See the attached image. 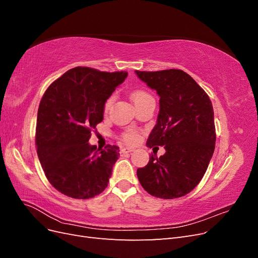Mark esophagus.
Listing matches in <instances>:
<instances>
[{"label":"esophagus","instance_id":"1","mask_svg":"<svg viewBox=\"0 0 258 258\" xmlns=\"http://www.w3.org/2000/svg\"><path fill=\"white\" fill-rule=\"evenodd\" d=\"M131 152H134V150H132L131 147H123V148H121V150H120V154H122V155L129 154Z\"/></svg>","mask_w":258,"mask_h":258}]
</instances>
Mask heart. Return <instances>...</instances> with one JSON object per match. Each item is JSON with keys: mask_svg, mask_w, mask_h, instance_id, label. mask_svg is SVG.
Wrapping results in <instances>:
<instances>
[{"mask_svg": "<svg viewBox=\"0 0 258 258\" xmlns=\"http://www.w3.org/2000/svg\"><path fill=\"white\" fill-rule=\"evenodd\" d=\"M131 98L132 100H134L135 104H138L140 102H142V101L146 100V99H150V98H153L150 93H148L147 91L145 90H136L131 93ZM114 102V96H110L108 97L105 101H104V104H103V111L106 113L108 112V110H110L112 104ZM122 140L126 143L128 144H135L138 142L139 140V135L137 134V132L135 130H129V131H126L124 134L122 135Z\"/></svg>", "mask_w": 258, "mask_h": 258, "instance_id": "obj_1", "label": "heart"}]
</instances>
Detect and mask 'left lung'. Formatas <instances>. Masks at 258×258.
I'll return each instance as SVG.
<instances>
[{"label": "left lung", "instance_id": "obj_1", "mask_svg": "<svg viewBox=\"0 0 258 258\" xmlns=\"http://www.w3.org/2000/svg\"><path fill=\"white\" fill-rule=\"evenodd\" d=\"M137 75L157 91L160 110L146 145L165 146L137 171L143 188L154 197L174 199L190 192L204 177L215 148L214 112L207 92L182 70Z\"/></svg>", "mask_w": 258, "mask_h": 258}]
</instances>
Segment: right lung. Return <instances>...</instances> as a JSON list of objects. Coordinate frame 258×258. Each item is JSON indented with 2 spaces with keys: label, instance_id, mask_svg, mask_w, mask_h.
<instances>
[{
  "label": "right lung",
  "instance_id": "right-lung-1",
  "mask_svg": "<svg viewBox=\"0 0 258 258\" xmlns=\"http://www.w3.org/2000/svg\"><path fill=\"white\" fill-rule=\"evenodd\" d=\"M127 75L76 67L43 95L36 120L37 156L49 183L68 197L93 198L107 187L118 146L97 150L88 141L103 119L104 101Z\"/></svg>",
  "mask_w": 258,
  "mask_h": 258
}]
</instances>
